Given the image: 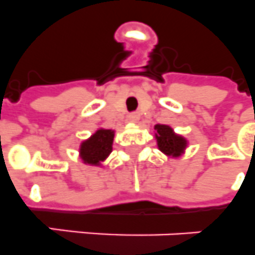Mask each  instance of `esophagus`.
I'll use <instances>...</instances> for the list:
<instances>
[{
	"label": "esophagus",
	"instance_id": "34e87169",
	"mask_svg": "<svg viewBox=\"0 0 255 255\" xmlns=\"http://www.w3.org/2000/svg\"><path fill=\"white\" fill-rule=\"evenodd\" d=\"M128 119L131 122H137L140 119V113L138 111H133V113H129L128 115Z\"/></svg>",
	"mask_w": 255,
	"mask_h": 255
}]
</instances>
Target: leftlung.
Masks as SVG:
<instances>
[{"label":"left lung","instance_id":"obj_1","mask_svg":"<svg viewBox=\"0 0 255 255\" xmlns=\"http://www.w3.org/2000/svg\"><path fill=\"white\" fill-rule=\"evenodd\" d=\"M154 129L157 131L155 137H157L159 150H162L167 155H172V157H177L183 153L187 146L185 138L175 134L172 128L164 126V124H157Z\"/></svg>","mask_w":255,"mask_h":255}]
</instances>
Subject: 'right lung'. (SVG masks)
Segmentation results:
<instances>
[{"mask_svg":"<svg viewBox=\"0 0 255 255\" xmlns=\"http://www.w3.org/2000/svg\"><path fill=\"white\" fill-rule=\"evenodd\" d=\"M114 131L98 129L89 140L84 141L80 146V155L85 163L98 164L105 160L113 150Z\"/></svg>","mask_w":255,"mask_h":255,"instance_id":"obj_1","label":"right lung"}]
</instances>
